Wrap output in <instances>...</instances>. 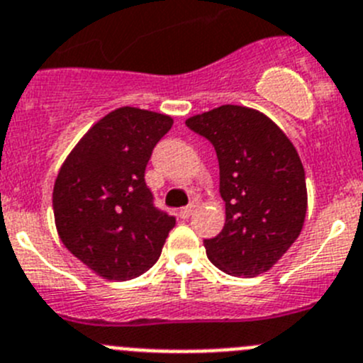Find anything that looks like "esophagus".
Listing matches in <instances>:
<instances>
[{"label": "esophagus", "instance_id": "obj_1", "mask_svg": "<svg viewBox=\"0 0 363 363\" xmlns=\"http://www.w3.org/2000/svg\"><path fill=\"white\" fill-rule=\"evenodd\" d=\"M195 209H197V206L189 204V206H186V208H182L181 211H179V215H181V218H189V216L195 213Z\"/></svg>", "mask_w": 363, "mask_h": 363}]
</instances>
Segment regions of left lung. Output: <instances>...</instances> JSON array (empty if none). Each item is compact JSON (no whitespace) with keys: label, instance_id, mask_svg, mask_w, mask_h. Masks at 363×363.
<instances>
[{"label":"left lung","instance_id":"8db88e82","mask_svg":"<svg viewBox=\"0 0 363 363\" xmlns=\"http://www.w3.org/2000/svg\"><path fill=\"white\" fill-rule=\"evenodd\" d=\"M215 147L225 223L204 240L222 272L256 277L272 269L304 225L306 179L299 154L283 130L256 109L222 105L186 120Z\"/></svg>","mask_w":363,"mask_h":363}]
</instances>
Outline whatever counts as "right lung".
<instances>
[{"instance_id": "1", "label": "right lung", "mask_w": 363, "mask_h": 363, "mask_svg": "<svg viewBox=\"0 0 363 363\" xmlns=\"http://www.w3.org/2000/svg\"><path fill=\"white\" fill-rule=\"evenodd\" d=\"M172 125L166 114L120 107L96 121L60 166L53 186L57 233L104 279L147 272L175 225L155 208L145 182L152 150Z\"/></svg>"}]
</instances>
